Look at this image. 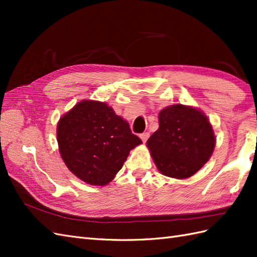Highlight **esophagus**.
I'll return each mask as SVG.
<instances>
[{"label":"esophagus","instance_id":"34e87169","mask_svg":"<svg viewBox=\"0 0 257 257\" xmlns=\"http://www.w3.org/2000/svg\"><path fill=\"white\" fill-rule=\"evenodd\" d=\"M149 136H150V135H149V133H144V134H141V135H140V139H141V140H143V141H144V143H146V141H147V140H148V138H149Z\"/></svg>","mask_w":257,"mask_h":257}]
</instances>
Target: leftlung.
<instances>
[{"instance_id": "8db88e82", "label": "left lung", "mask_w": 257, "mask_h": 257, "mask_svg": "<svg viewBox=\"0 0 257 257\" xmlns=\"http://www.w3.org/2000/svg\"><path fill=\"white\" fill-rule=\"evenodd\" d=\"M159 128L147 141L156 166L163 176L188 179L209 161L215 136L205 113L181 103L159 112Z\"/></svg>"}]
</instances>
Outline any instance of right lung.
<instances>
[{
	"instance_id": "add662e5",
	"label": "right lung",
	"mask_w": 257,
	"mask_h": 257,
	"mask_svg": "<svg viewBox=\"0 0 257 257\" xmlns=\"http://www.w3.org/2000/svg\"><path fill=\"white\" fill-rule=\"evenodd\" d=\"M57 143L65 165L90 185L111 182L130 150L143 144L106 102L85 99L59 118Z\"/></svg>"
}]
</instances>
